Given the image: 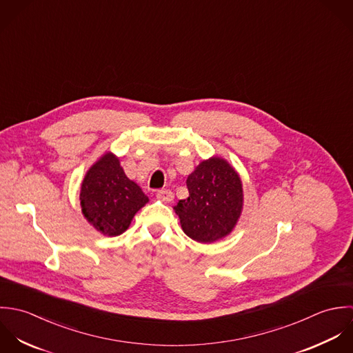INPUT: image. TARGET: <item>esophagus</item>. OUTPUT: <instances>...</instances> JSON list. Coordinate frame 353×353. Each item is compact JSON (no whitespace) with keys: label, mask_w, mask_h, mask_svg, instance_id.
<instances>
[{"label":"esophagus","mask_w":353,"mask_h":353,"mask_svg":"<svg viewBox=\"0 0 353 353\" xmlns=\"http://www.w3.org/2000/svg\"><path fill=\"white\" fill-rule=\"evenodd\" d=\"M157 198L159 199V201H162V202H165V203H169V202H172L173 201V192L170 191V190H159L158 192H157Z\"/></svg>","instance_id":"obj_1"}]
</instances>
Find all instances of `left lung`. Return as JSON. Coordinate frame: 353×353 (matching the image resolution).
<instances>
[{
	"instance_id": "1",
	"label": "left lung",
	"mask_w": 353,
	"mask_h": 353,
	"mask_svg": "<svg viewBox=\"0 0 353 353\" xmlns=\"http://www.w3.org/2000/svg\"><path fill=\"white\" fill-rule=\"evenodd\" d=\"M190 196L174 210L184 233L199 243H212L229 234L241 208L243 188L239 174L221 158L203 161L187 179Z\"/></svg>"
}]
</instances>
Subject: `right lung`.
Wrapping results in <instances>:
<instances>
[{"label": "right lung", "mask_w": 353, "mask_h": 353, "mask_svg": "<svg viewBox=\"0 0 353 353\" xmlns=\"http://www.w3.org/2000/svg\"><path fill=\"white\" fill-rule=\"evenodd\" d=\"M147 202L148 198L141 187L125 176L113 154H105L92 165L80 190L84 216L97 230L108 236L125 232L134 215Z\"/></svg>", "instance_id": "obj_1"}]
</instances>
